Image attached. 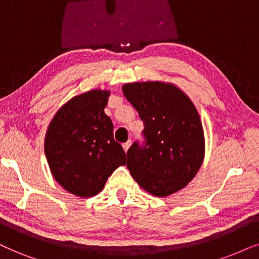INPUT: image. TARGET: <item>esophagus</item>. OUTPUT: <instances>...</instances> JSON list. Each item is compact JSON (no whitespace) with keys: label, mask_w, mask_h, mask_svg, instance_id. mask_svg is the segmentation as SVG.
<instances>
[{"label":"esophagus","mask_w":259,"mask_h":259,"mask_svg":"<svg viewBox=\"0 0 259 259\" xmlns=\"http://www.w3.org/2000/svg\"><path fill=\"white\" fill-rule=\"evenodd\" d=\"M130 146H132V141H127V142L123 143V149L125 150V151H127V149H129Z\"/></svg>","instance_id":"1"}]
</instances>
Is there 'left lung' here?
Listing matches in <instances>:
<instances>
[{
	"instance_id": "left-lung-1",
	"label": "left lung",
	"mask_w": 259,
	"mask_h": 259,
	"mask_svg": "<svg viewBox=\"0 0 259 259\" xmlns=\"http://www.w3.org/2000/svg\"><path fill=\"white\" fill-rule=\"evenodd\" d=\"M122 90L144 124V144L135 142L126 153L130 174L155 196L180 191L205 156L204 129L194 104L168 82H130Z\"/></svg>"
}]
</instances>
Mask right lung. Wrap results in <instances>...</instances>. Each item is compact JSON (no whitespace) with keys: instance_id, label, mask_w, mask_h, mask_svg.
Returning <instances> with one entry per match:
<instances>
[{"instance_id":"obj_1","label":"right lung","mask_w":259,"mask_h":259,"mask_svg":"<svg viewBox=\"0 0 259 259\" xmlns=\"http://www.w3.org/2000/svg\"><path fill=\"white\" fill-rule=\"evenodd\" d=\"M110 91L91 90L70 99L55 113L45 137L51 173L64 189L90 198L104 188L126 155L113 140V124L104 109Z\"/></svg>"}]
</instances>
